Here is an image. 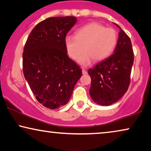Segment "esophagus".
<instances>
[{"mask_svg": "<svg viewBox=\"0 0 151 151\" xmlns=\"http://www.w3.org/2000/svg\"><path fill=\"white\" fill-rule=\"evenodd\" d=\"M82 73H83V75H87V72L86 70H85V68H82Z\"/></svg>", "mask_w": 151, "mask_h": 151, "instance_id": "esophagus-1", "label": "esophagus"}]
</instances>
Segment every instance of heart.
<instances>
[{"mask_svg": "<svg viewBox=\"0 0 151 151\" xmlns=\"http://www.w3.org/2000/svg\"><path fill=\"white\" fill-rule=\"evenodd\" d=\"M116 33L112 28L91 22L78 29L76 35L65 38L67 52L73 59H77L85 46L86 51L78 59L82 66H88L95 59L101 61L113 51L116 43Z\"/></svg>", "mask_w": 151, "mask_h": 151, "instance_id": "b5f03b06", "label": "heart"}]
</instances>
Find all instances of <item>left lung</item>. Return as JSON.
<instances>
[{
  "mask_svg": "<svg viewBox=\"0 0 151 151\" xmlns=\"http://www.w3.org/2000/svg\"><path fill=\"white\" fill-rule=\"evenodd\" d=\"M114 53L88 70L91 78L90 96L96 104L111 105L123 97L130 83L134 64L131 40L121 27Z\"/></svg>",
  "mask_w": 151,
  "mask_h": 151,
  "instance_id": "1",
  "label": "left lung"
}]
</instances>
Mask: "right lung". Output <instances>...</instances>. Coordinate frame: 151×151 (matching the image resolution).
I'll list each match as a JSON object with an SVG mask.
<instances>
[{"mask_svg":"<svg viewBox=\"0 0 151 151\" xmlns=\"http://www.w3.org/2000/svg\"><path fill=\"white\" fill-rule=\"evenodd\" d=\"M76 22L73 16L47 18L35 27L24 46V77L37 100L48 109L66 105L82 75L67 55L65 44Z\"/></svg>","mask_w":151,"mask_h":151,"instance_id":"right-lung-1","label":"right lung"}]
</instances>
